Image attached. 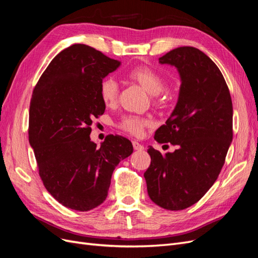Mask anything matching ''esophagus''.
Here are the masks:
<instances>
[{
    "label": "esophagus",
    "mask_w": 258,
    "mask_h": 258,
    "mask_svg": "<svg viewBox=\"0 0 258 258\" xmlns=\"http://www.w3.org/2000/svg\"><path fill=\"white\" fill-rule=\"evenodd\" d=\"M132 145H134V148L136 151H143L144 146L142 144H140L138 141H132Z\"/></svg>",
    "instance_id": "esophagus-1"
}]
</instances>
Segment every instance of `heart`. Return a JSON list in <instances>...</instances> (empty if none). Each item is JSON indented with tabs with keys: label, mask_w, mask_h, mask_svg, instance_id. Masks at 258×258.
Returning <instances> with one entry per match:
<instances>
[{
	"label": "heart",
	"mask_w": 258,
	"mask_h": 258,
	"mask_svg": "<svg viewBox=\"0 0 258 258\" xmlns=\"http://www.w3.org/2000/svg\"><path fill=\"white\" fill-rule=\"evenodd\" d=\"M127 77L134 83L141 86L150 95H153L155 104H161L165 102L166 95L163 93L165 81L161 75L156 72L154 69L140 66L134 68L127 73ZM100 97L106 105L115 103L118 99L119 87L118 84L112 77H106L100 83ZM151 120L139 116H124L119 122V128L129 132L134 136H140L145 127L150 126Z\"/></svg>",
	"instance_id": "1"
}]
</instances>
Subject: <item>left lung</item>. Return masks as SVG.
<instances>
[{
  "instance_id": "obj_1",
  "label": "left lung",
  "mask_w": 258,
  "mask_h": 258,
  "mask_svg": "<svg viewBox=\"0 0 258 258\" xmlns=\"http://www.w3.org/2000/svg\"><path fill=\"white\" fill-rule=\"evenodd\" d=\"M159 63L175 67L182 84L174 110L155 140L177 150L161 155L150 146L144 177L152 201L177 211L198 202L220 174L232 141V102L220 69L201 50L177 47Z\"/></svg>"
}]
</instances>
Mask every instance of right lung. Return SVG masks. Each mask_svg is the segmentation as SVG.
<instances>
[{
	"label": "right lung",
	"mask_w": 258,
	"mask_h": 258,
	"mask_svg": "<svg viewBox=\"0 0 258 258\" xmlns=\"http://www.w3.org/2000/svg\"><path fill=\"white\" fill-rule=\"evenodd\" d=\"M120 62L84 44L59 52L38 80L29 113V142L38 174L59 204L89 211L107 197L113 171L134 152L128 139L90 140L92 120L105 111L100 83Z\"/></svg>",
	"instance_id": "right-lung-1"
}]
</instances>
